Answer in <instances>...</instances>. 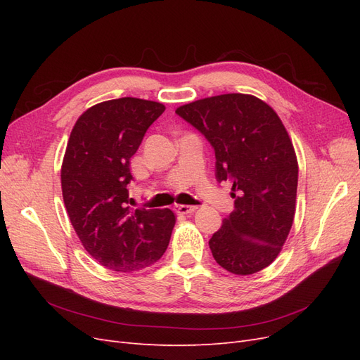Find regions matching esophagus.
Segmentation results:
<instances>
[{"label":"esophagus","mask_w":360,"mask_h":360,"mask_svg":"<svg viewBox=\"0 0 360 360\" xmlns=\"http://www.w3.org/2000/svg\"><path fill=\"white\" fill-rule=\"evenodd\" d=\"M195 210H197V207L195 205H186V204L176 205V212L179 214H189V213H193Z\"/></svg>","instance_id":"esophagus-1"}]
</instances>
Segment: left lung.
Here are the masks:
<instances>
[{"mask_svg":"<svg viewBox=\"0 0 360 360\" xmlns=\"http://www.w3.org/2000/svg\"><path fill=\"white\" fill-rule=\"evenodd\" d=\"M214 150L217 181H231L234 212L209 240L216 263L252 275L274 263L291 230L297 159L278 114L255 96L231 93L177 108Z\"/></svg>","mask_w":360,"mask_h":360,"instance_id":"8db88e82","label":"left lung"}]
</instances>
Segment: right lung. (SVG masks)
Wrapping results in <instances>:
<instances>
[{
    "instance_id": "add662e5",
    "label": "right lung",
    "mask_w": 360,
    "mask_h": 360,
    "mask_svg": "<svg viewBox=\"0 0 360 360\" xmlns=\"http://www.w3.org/2000/svg\"><path fill=\"white\" fill-rule=\"evenodd\" d=\"M163 111L136 97L106 101L86 110L69 138L61 168L66 210L86 252L114 271L156 263L176 224L169 209L129 205L130 158Z\"/></svg>"
}]
</instances>
